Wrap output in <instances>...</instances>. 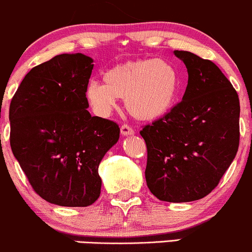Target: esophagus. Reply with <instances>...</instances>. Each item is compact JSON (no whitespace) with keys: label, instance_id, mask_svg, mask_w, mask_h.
I'll return each instance as SVG.
<instances>
[{"label":"esophagus","instance_id":"1","mask_svg":"<svg viewBox=\"0 0 252 252\" xmlns=\"http://www.w3.org/2000/svg\"><path fill=\"white\" fill-rule=\"evenodd\" d=\"M120 131H121V134H123V136H132V134H134V129L128 125L121 126Z\"/></svg>","mask_w":252,"mask_h":252}]
</instances>
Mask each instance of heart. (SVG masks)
I'll return each mask as SVG.
<instances>
[{
    "label": "heart",
    "instance_id": "obj_1",
    "mask_svg": "<svg viewBox=\"0 0 252 252\" xmlns=\"http://www.w3.org/2000/svg\"><path fill=\"white\" fill-rule=\"evenodd\" d=\"M103 81L91 79L84 94L94 112L108 115L116 98H125L127 112L143 121L166 115L177 101L180 79L170 62L159 59L128 61L105 71Z\"/></svg>",
    "mask_w": 252,
    "mask_h": 252
}]
</instances>
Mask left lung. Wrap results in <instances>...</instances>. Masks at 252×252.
<instances>
[{"label":"left lung","mask_w":252,"mask_h":252,"mask_svg":"<svg viewBox=\"0 0 252 252\" xmlns=\"http://www.w3.org/2000/svg\"><path fill=\"white\" fill-rule=\"evenodd\" d=\"M189 80L183 101L143 127L148 149L145 179L159 201L201 199L218 186L239 147L237 91L218 66L190 51L175 50Z\"/></svg>","instance_id":"left-lung-1"}]
</instances>
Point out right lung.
Wrapping results in <instances>:
<instances>
[{"label":"right lung","mask_w":252,"mask_h":252,"mask_svg":"<svg viewBox=\"0 0 252 252\" xmlns=\"http://www.w3.org/2000/svg\"><path fill=\"white\" fill-rule=\"evenodd\" d=\"M94 60L61 54L33 67L9 107L10 148L32 189L61 207H88L97 201L98 166L116 144L114 121L91 116L84 94Z\"/></svg>","instance_id":"right-lung-1"}]
</instances>
